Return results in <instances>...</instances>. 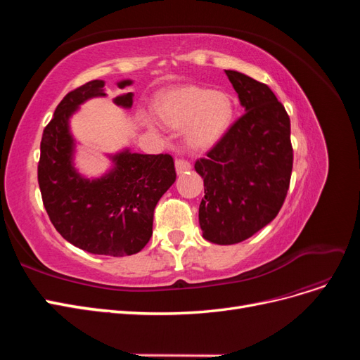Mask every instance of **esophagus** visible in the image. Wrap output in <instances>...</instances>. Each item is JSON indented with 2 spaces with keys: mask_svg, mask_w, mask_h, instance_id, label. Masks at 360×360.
Listing matches in <instances>:
<instances>
[{
  "mask_svg": "<svg viewBox=\"0 0 360 360\" xmlns=\"http://www.w3.org/2000/svg\"><path fill=\"white\" fill-rule=\"evenodd\" d=\"M191 168L192 167H191V163L188 160H183V159H177L176 160V171H177L179 176H180V174L188 172Z\"/></svg>",
  "mask_w": 360,
  "mask_h": 360,
  "instance_id": "34e87169",
  "label": "esophagus"
}]
</instances>
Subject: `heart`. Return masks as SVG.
I'll use <instances>...</instances> for the list:
<instances>
[{
	"label": "heart",
	"instance_id": "1",
	"mask_svg": "<svg viewBox=\"0 0 360 360\" xmlns=\"http://www.w3.org/2000/svg\"><path fill=\"white\" fill-rule=\"evenodd\" d=\"M158 115L171 127H184V141L193 150H209L226 135L234 117L230 94L201 86H181L162 97L156 106ZM150 130H158L156 118L143 114Z\"/></svg>",
	"mask_w": 360,
	"mask_h": 360
}]
</instances>
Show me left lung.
<instances>
[{
  "label": "left lung",
  "mask_w": 360,
  "mask_h": 360,
  "mask_svg": "<svg viewBox=\"0 0 360 360\" xmlns=\"http://www.w3.org/2000/svg\"><path fill=\"white\" fill-rule=\"evenodd\" d=\"M245 114L195 171L204 180L200 204L202 237L234 245L275 219L287 197L292 169L290 117L266 84L225 70Z\"/></svg>",
  "instance_id": "left-lung-1"
}]
</instances>
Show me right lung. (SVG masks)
Instances as JSON below:
<instances>
[{
	"instance_id": "add662e5",
	"label": "right lung",
	"mask_w": 360,
	"mask_h": 360,
	"mask_svg": "<svg viewBox=\"0 0 360 360\" xmlns=\"http://www.w3.org/2000/svg\"><path fill=\"white\" fill-rule=\"evenodd\" d=\"M132 79L117 82L120 90ZM106 97L105 81L94 79L64 96L40 143L39 186L56 230L69 243L97 255L138 254L153 234L158 201L176 181L169 155H141L129 147L106 155L111 168L101 177H85L76 168L70 118L82 103ZM114 103L130 110L134 93L118 94Z\"/></svg>"
}]
</instances>
